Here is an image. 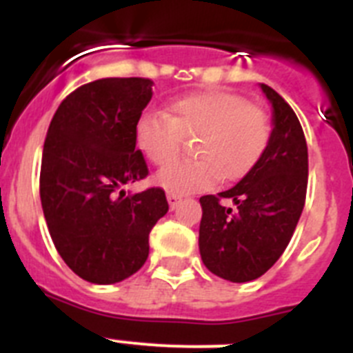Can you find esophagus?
Masks as SVG:
<instances>
[{
  "mask_svg": "<svg viewBox=\"0 0 353 353\" xmlns=\"http://www.w3.org/2000/svg\"><path fill=\"white\" fill-rule=\"evenodd\" d=\"M182 201H183L182 196L173 194V192H168V203H170V208H171V210H174V208L179 207V205L182 203Z\"/></svg>",
  "mask_w": 353,
  "mask_h": 353,
  "instance_id": "1",
  "label": "esophagus"
}]
</instances>
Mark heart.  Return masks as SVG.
Returning a JSON list of instances; mask_svg holds the SVG:
<instances>
[{
  "label": "heart",
  "mask_w": 353,
  "mask_h": 353,
  "mask_svg": "<svg viewBox=\"0 0 353 353\" xmlns=\"http://www.w3.org/2000/svg\"><path fill=\"white\" fill-rule=\"evenodd\" d=\"M272 138V121L263 108L239 93L208 90L173 102L170 114L145 111L136 121V146L152 164L170 166L182 155L185 139H196L198 159L157 174L173 194L205 191L223 176L236 182L254 170Z\"/></svg>",
  "instance_id": "heart-1"
}]
</instances>
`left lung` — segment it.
I'll return each mask as SVG.
<instances>
[{"label": "left lung", "mask_w": 353, "mask_h": 353, "mask_svg": "<svg viewBox=\"0 0 353 353\" xmlns=\"http://www.w3.org/2000/svg\"><path fill=\"white\" fill-rule=\"evenodd\" d=\"M270 145L235 187L199 198V252L207 269L232 283L258 279L279 260L297 228L307 191V145L297 114L270 86ZM224 201L237 207L226 208Z\"/></svg>", "instance_id": "left-lung-1"}]
</instances>
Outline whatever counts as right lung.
I'll return each mask as SVG.
<instances>
[{"mask_svg": "<svg viewBox=\"0 0 353 353\" xmlns=\"http://www.w3.org/2000/svg\"><path fill=\"white\" fill-rule=\"evenodd\" d=\"M154 81L105 77L63 99L43 141L40 199L52 244L84 281L113 285L148 258V235L168 212L166 192L121 187L148 176L134 127Z\"/></svg>", "mask_w": 353, "mask_h": 353, "instance_id": "1", "label": "right lung"}]
</instances>
